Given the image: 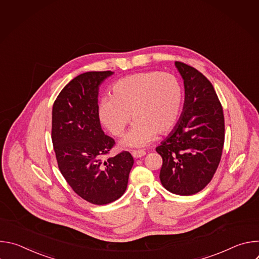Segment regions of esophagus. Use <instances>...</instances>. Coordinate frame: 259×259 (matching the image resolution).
<instances>
[{
    "label": "esophagus",
    "mask_w": 259,
    "mask_h": 259,
    "mask_svg": "<svg viewBox=\"0 0 259 259\" xmlns=\"http://www.w3.org/2000/svg\"><path fill=\"white\" fill-rule=\"evenodd\" d=\"M145 152L144 151H142V150H139V151H133L132 152V156H133V158L134 159H139V158H141V157H143V156H145Z\"/></svg>",
    "instance_id": "esophagus-1"
}]
</instances>
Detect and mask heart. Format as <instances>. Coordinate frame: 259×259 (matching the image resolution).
Masks as SVG:
<instances>
[{"mask_svg":"<svg viewBox=\"0 0 259 259\" xmlns=\"http://www.w3.org/2000/svg\"><path fill=\"white\" fill-rule=\"evenodd\" d=\"M183 102L180 82L171 73L143 71L118 80L112 96L98 104V117L113 135H121L131 121L135 123L120 143L125 147H143L157 135L169 132L176 124Z\"/></svg>","mask_w":259,"mask_h":259,"instance_id":"obj_1","label":"heart"}]
</instances>
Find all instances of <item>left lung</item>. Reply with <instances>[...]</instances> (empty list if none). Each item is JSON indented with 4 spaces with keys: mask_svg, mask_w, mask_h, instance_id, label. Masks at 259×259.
Returning a JSON list of instances; mask_svg holds the SVG:
<instances>
[{
    "mask_svg": "<svg viewBox=\"0 0 259 259\" xmlns=\"http://www.w3.org/2000/svg\"><path fill=\"white\" fill-rule=\"evenodd\" d=\"M184 85L180 118L156 151L163 159L160 180L172 194L190 196L211 181L225 143V118L216 92L196 68L175 61Z\"/></svg>",
    "mask_w": 259,
    "mask_h": 259,
    "instance_id": "obj_1",
    "label": "left lung"
}]
</instances>
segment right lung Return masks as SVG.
I'll list each match as a JSON object with an SVG mask.
<instances>
[{
	"label": "right lung",
	"mask_w": 259,
	"mask_h": 259,
	"mask_svg": "<svg viewBox=\"0 0 259 259\" xmlns=\"http://www.w3.org/2000/svg\"><path fill=\"white\" fill-rule=\"evenodd\" d=\"M114 71H88L72 79L52 108V142L58 168L77 195L105 205L125 193L134 160L123 152L102 162L115 144L98 117V93Z\"/></svg>",
	"instance_id": "right-lung-1"
}]
</instances>
